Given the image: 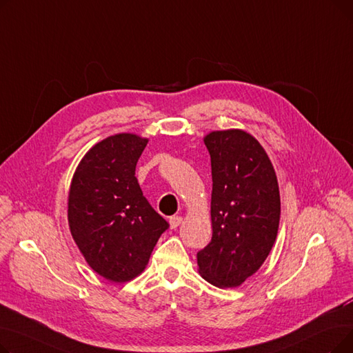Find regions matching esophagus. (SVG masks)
Listing matches in <instances>:
<instances>
[{"mask_svg": "<svg viewBox=\"0 0 353 353\" xmlns=\"http://www.w3.org/2000/svg\"><path fill=\"white\" fill-rule=\"evenodd\" d=\"M169 221H170V228H172V229H176V228L180 226V223L183 221V217H181V216H172V217L169 219Z\"/></svg>", "mask_w": 353, "mask_h": 353, "instance_id": "esophagus-1", "label": "esophagus"}]
</instances>
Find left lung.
Wrapping results in <instances>:
<instances>
[{
  "mask_svg": "<svg viewBox=\"0 0 353 353\" xmlns=\"http://www.w3.org/2000/svg\"><path fill=\"white\" fill-rule=\"evenodd\" d=\"M212 161V240L197 253L199 273L217 288H236L266 261L281 219L273 165L243 130L205 137Z\"/></svg>",
  "mask_w": 353,
  "mask_h": 353,
  "instance_id": "left-lung-1",
  "label": "left lung"
}]
</instances>
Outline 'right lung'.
<instances>
[{
	"instance_id": "obj_1",
	"label": "right lung",
	"mask_w": 353,
	"mask_h": 353,
	"mask_svg": "<svg viewBox=\"0 0 353 353\" xmlns=\"http://www.w3.org/2000/svg\"><path fill=\"white\" fill-rule=\"evenodd\" d=\"M147 139L121 133L91 147L68 193V225L90 268L107 281L134 279L169 223L143 196L136 164Z\"/></svg>"
}]
</instances>
